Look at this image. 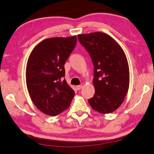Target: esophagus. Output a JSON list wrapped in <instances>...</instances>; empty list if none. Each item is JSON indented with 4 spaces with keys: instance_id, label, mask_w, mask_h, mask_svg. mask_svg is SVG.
<instances>
[{
    "instance_id": "esophagus-1",
    "label": "esophagus",
    "mask_w": 154,
    "mask_h": 154,
    "mask_svg": "<svg viewBox=\"0 0 154 154\" xmlns=\"http://www.w3.org/2000/svg\"><path fill=\"white\" fill-rule=\"evenodd\" d=\"M83 88V85H77V89L78 90H80L81 89H82V88Z\"/></svg>"
}]
</instances>
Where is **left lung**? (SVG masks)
Returning a JSON list of instances; mask_svg holds the SVG:
<instances>
[{"instance_id": "1", "label": "left lung", "mask_w": 154, "mask_h": 154, "mask_svg": "<svg viewBox=\"0 0 154 154\" xmlns=\"http://www.w3.org/2000/svg\"><path fill=\"white\" fill-rule=\"evenodd\" d=\"M78 39L90 54L94 67L95 94L88 103L99 113H112L123 103L129 88L126 54L118 43L105 33L81 34Z\"/></svg>"}]
</instances>
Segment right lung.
I'll return each instance as SVG.
<instances>
[{"instance_id": "obj_1", "label": "right lung", "mask_w": 154, "mask_h": 154, "mask_svg": "<svg viewBox=\"0 0 154 154\" xmlns=\"http://www.w3.org/2000/svg\"><path fill=\"white\" fill-rule=\"evenodd\" d=\"M77 43V36L49 38L36 45L28 59L26 79L36 108L56 116L69 107L75 92L63 79L64 65Z\"/></svg>"}]
</instances>
